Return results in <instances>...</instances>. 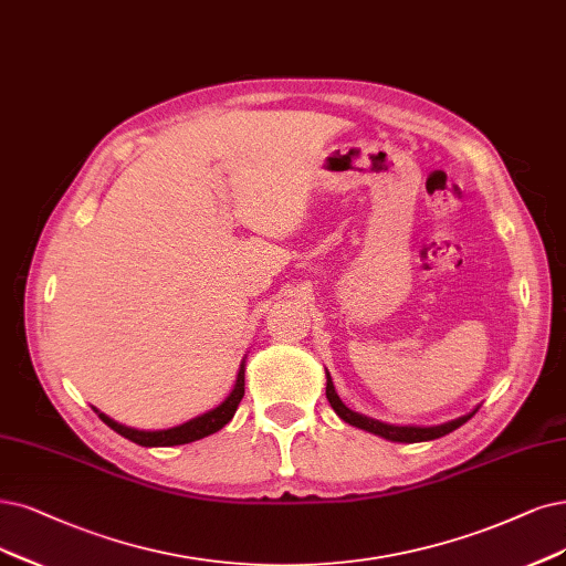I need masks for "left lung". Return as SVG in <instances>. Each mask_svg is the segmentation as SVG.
<instances>
[{"instance_id": "obj_1", "label": "left lung", "mask_w": 566, "mask_h": 566, "mask_svg": "<svg viewBox=\"0 0 566 566\" xmlns=\"http://www.w3.org/2000/svg\"><path fill=\"white\" fill-rule=\"evenodd\" d=\"M326 399L331 403V408L336 410V415L340 417L343 422L357 427V429H364L368 433H375L380 438H387V441H394V443H424V441H436V438H441L454 429H459L462 424H467L471 417L478 412V408H473L471 412L457 417V420H450V422H443V424H436V427H396V424H387V422H380V420H373V417H366V415H359L349 410L343 401L340 396L336 391V387H333V380L331 375L326 370Z\"/></svg>"}]
</instances>
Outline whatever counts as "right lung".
<instances>
[{
    "mask_svg": "<svg viewBox=\"0 0 566 566\" xmlns=\"http://www.w3.org/2000/svg\"><path fill=\"white\" fill-rule=\"evenodd\" d=\"M244 359L240 364L233 391H230L217 408L207 410V412L193 417V420H188L184 424H177V427H170V429H160V431H144V429H133V427L118 424L116 420H112L109 415L99 412L97 408H93V410L97 412V417L104 424L112 427L123 438H128V441H133L137 446H144V448H170V446H184V443L200 441V438H205L209 433H217L219 429H223L230 420H233V415H235V410L242 401V396H244Z\"/></svg>",
    "mask_w": 566,
    "mask_h": 566,
    "instance_id": "obj_1",
    "label": "right lung"
}]
</instances>
